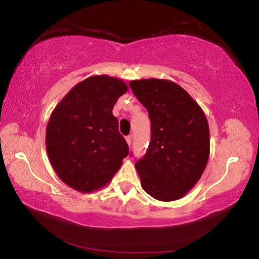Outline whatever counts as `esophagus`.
Returning a JSON list of instances; mask_svg holds the SVG:
<instances>
[{"mask_svg": "<svg viewBox=\"0 0 259 259\" xmlns=\"http://www.w3.org/2000/svg\"><path fill=\"white\" fill-rule=\"evenodd\" d=\"M125 140H126V144H128V145L130 146L131 143H133V136H126Z\"/></svg>", "mask_w": 259, "mask_h": 259, "instance_id": "1", "label": "esophagus"}]
</instances>
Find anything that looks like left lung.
I'll return each instance as SVG.
<instances>
[{"instance_id": "obj_1", "label": "left lung", "mask_w": 259, "mask_h": 259, "mask_svg": "<svg viewBox=\"0 0 259 259\" xmlns=\"http://www.w3.org/2000/svg\"><path fill=\"white\" fill-rule=\"evenodd\" d=\"M151 119V143L136 162L144 191L159 201L185 196L202 176L210 154L204 112L183 88L170 80L142 78L130 83Z\"/></svg>"}]
</instances>
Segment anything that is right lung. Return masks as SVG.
Listing matches in <instances>:
<instances>
[{
  "mask_svg": "<svg viewBox=\"0 0 259 259\" xmlns=\"http://www.w3.org/2000/svg\"><path fill=\"white\" fill-rule=\"evenodd\" d=\"M119 77L93 75L78 82L57 104L46 133V147L57 176L90 193L112 181L128 155L113 107L128 91Z\"/></svg>",
  "mask_w": 259,
  "mask_h": 259,
  "instance_id": "add662e5",
  "label": "right lung"
}]
</instances>
